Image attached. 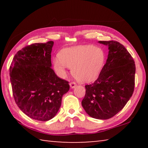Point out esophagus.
I'll return each mask as SVG.
<instances>
[{
    "label": "esophagus",
    "instance_id": "obj_1",
    "mask_svg": "<svg viewBox=\"0 0 148 148\" xmlns=\"http://www.w3.org/2000/svg\"><path fill=\"white\" fill-rule=\"evenodd\" d=\"M70 86H71V87L72 89H73V88H74L76 86V84L75 83V82H71V83H70Z\"/></svg>",
    "mask_w": 148,
    "mask_h": 148
}]
</instances>
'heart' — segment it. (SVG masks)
I'll use <instances>...</instances> for the list:
<instances>
[{"label": "heart", "mask_w": 148, "mask_h": 148, "mask_svg": "<svg viewBox=\"0 0 148 148\" xmlns=\"http://www.w3.org/2000/svg\"><path fill=\"white\" fill-rule=\"evenodd\" d=\"M106 55L104 50L92 45L66 47L53 60V69L59 77L64 78L67 67L77 81L88 83L94 81L104 68Z\"/></svg>", "instance_id": "1"}]
</instances>
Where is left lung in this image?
Masks as SVG:
<instances>
[{
  "mask_svg": "<svg viewBox=\"0 0 148 148\" xmlns=\"http://www.w3.org/2000/svg\"><path fill=\"white\" fill-rule=\"evenodd\" d=\"M99 42L108 46V56L98 78L85 86L82 105L91 117L108 119L121 111L132 97L136 66L123 45L114 40Z\"/></svg>",
  "mask_w": 148,
  "mask_h": 148,
  "instance_id": "8db88e82",
  "label": "left lung"
}]
</instances>
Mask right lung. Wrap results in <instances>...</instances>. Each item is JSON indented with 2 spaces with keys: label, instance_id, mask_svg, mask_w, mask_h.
Masks as SVG:
<instances>
[{
  "label": "right lung",
  "instance_id": "add662e5",
  "mask_svg": "<svg viewBox=\"0 0 148 148\" xmlns=\"http://www.w3.org/2000/svg\"><path fill=\"white\" fill-rule=\"evenodd\" d=\"M53 46L49 41L25 47L15 55L10 67L15 102L25 114L38 121L56 116L70 88L69 82L51 68Z\"/></svg>",
  "mask_w": 148,
  "mask_h": 148
}]
</instances>
